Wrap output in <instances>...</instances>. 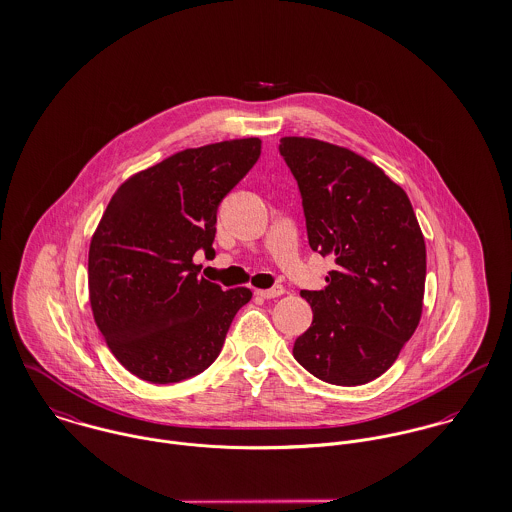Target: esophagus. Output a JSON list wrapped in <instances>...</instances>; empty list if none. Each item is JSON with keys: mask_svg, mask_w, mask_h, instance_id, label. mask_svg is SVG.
I'll list each match as a JSON object with an SVG mask.
<instances>
[{"mask_svg": "<svg viewBox=\"0 0 512 512\" xmlns=\"http://www.w3.org/2000/svg\"><path fill=\"white\" fill-rule=\"evenodd\" d=\"M256 293H258L260 297H264V299H274V297L284 295L286 288H284V286H274V288H270V290H260V292Z\"/></svg>", "mask_w": 512, "mask_h": 512, "instance_id": "obj_1", "label": "esophagus"}]
</instances>
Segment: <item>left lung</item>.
<instances>
[{
	"instance_id": "obj_1",
	"label": "left lung",
	"mask_w": 512,
	"mask_h": 512,
	"mask_svg": "<svg viewBox=\"0 0 512 512\" xmlns=\"http://www.w3.org/2000/svg\"><path fill=\"white\" fill-rule=\"evenodd\" d=\"M313 252L335 270L319 292L301 290L311 327L293 359L323 382L378 378L414 335L426 284V244L408 195L365 157L309 138H282Z\"/></svg>"
}]
</instances>
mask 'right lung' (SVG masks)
I'll return each mask as SVG.
<instances>
[{
  "mask_svg": "<svg viewBox=\"0 0 512 512\" xmlns=\"http://www.w3.org/2000/svg\"><path fill=\"white\" fill-rule=\"evenodd\" d=\"M262 153L258 138L179 151L130 177L110 199L88 252L94 321L114 357L151 384L213 365L252 292L199 278L222 199Z\"/></svg>",
  "mask_w": 512,
  "mask_h": 512,
  "instance_id": "right-lung-1",
  "label": "right lung"
}]
</instances>
